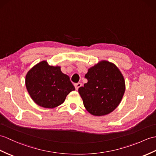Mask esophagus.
Here are the masks:
<instances>
[{"label": "esophagus", "mask_w": 156, "mask_h": 156, "mask_svg": "<svg viewBox=\"0 0 156 156\" xmlns=\"http://www.w3.org/2000/svg\"><path fill=\"white\" fill-rule=\"evenodd\" d=\"M82 83H80V82H78V83H76V84H75L74 86H75L76 90H78L80 87L82 86Z\"/></svg>", "instance_id": "34e87169"}]
</instances>
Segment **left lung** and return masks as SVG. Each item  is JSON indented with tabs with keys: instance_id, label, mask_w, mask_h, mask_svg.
Returning a JSON list of instances; mask_svg holds the SVG:
<instances>
[{
	"instance_id": "1",
	"label": "left lung",
	"mask_w": 156,
	"mask_h": 156,
	"mask_svg": "<svg viewBox=\"0 0 156 156\" xmlns=\"http://www.w3.org/2000/svg\"><path fill=\"white\" fill-rule=\"evenodd\" d=\"M85 78L88 82L80 87L78 92L86 110L96 116L113 112L126 90L124 78L119 68L114 63L102 60L89 68Z\"/></svg>"
}]
</instances>
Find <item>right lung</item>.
Listing matches in <instances>:
<instances>
[{
  "instance_id": "right-lung-1",
  "label": "right lung",
  "mask_w": 156,
  "mask_h": 156,
  "mask_svg": "<svg viewBox=\"0 0 156 156\" xmlns=\"http://www.w3.org/2000/svg\"><path fill=\"white\" fill-rule=\"evenodd\" d=\"M25 84L32 100L45 108L60 106L68 94L75 90L60 66H50L46 60L40 62L27 72Z\"/></svg>"
}]
</instances>
